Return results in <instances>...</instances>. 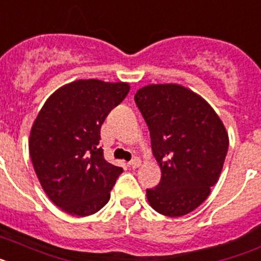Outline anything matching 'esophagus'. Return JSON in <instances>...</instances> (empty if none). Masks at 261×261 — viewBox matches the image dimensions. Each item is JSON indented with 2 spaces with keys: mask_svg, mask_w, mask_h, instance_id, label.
Segmentation results:
<instances>
[{
  "mask_svg": "<svg viewBox=\"0 0 261 261\" xmlns=\"http://www.w3.org/2000/svg\"><path fill=\"white\" fill-rule=\"evenodd\" d=\"M141 163H142L141 159H139V158L135 156L134 159H133V161L130 162V166H131V167H133V168H138V167H141Z\"/></svg>",
  "mask_w": 261,
  "mask_h": 261,
  "instance_id": "34e87169",
  "label": "esophagus"
}]
</instances>
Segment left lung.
Instances as JSON below:
<instances>
[{
	"instance_id": "left-lung-1",
	"label": "left lung",
	"mask_w": 261,
	"mask_h": 261,
	"mask_svg": "<svg viewBox=\"0 0 261 261\" xmlns=\"http://www.w3.org/2000/svg\"><path fill=\"white\" fill-rule=\"evenodd\" d=\"M134 99L162 170L159 185L147 188L148 203L162 215H187L207 199L222 172L228 151L224 124L203 98L180 85H148Z\"/></svg>"
}]
</instances>
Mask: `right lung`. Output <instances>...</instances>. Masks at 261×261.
Here are the masks:
<instances>
[{"mask_svg": "<svg viewBox=\"0 0 261 261\" xmlns=\"http://www.w3.org/2000/svg\"><path fill=\"white\" fill-rule=\"evenodd\" d=\"M127 83L80 80L46 100L30 131L29 152L50 200L70 215L99 211L123 168L109 163L100 127L128 94Z\"/></svg>", "mask_w": 261, "mask_h": 261, "instance_id": "right-lung-1", "label": "right lung"}]
</instances>
